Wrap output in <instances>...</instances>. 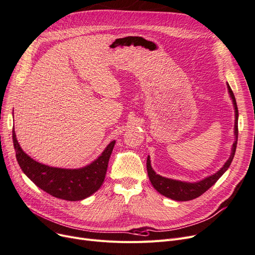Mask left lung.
I'll return each instance as SVG.
<instances>
[{
  "label": "left lung",
  "mask_w": 255,
  "mask_h": 255,
  "mask_svg": "<svg viewBox=\"0 0 255 255\" xmlns=\"http://www.w3.org/2000/svg\"><path fill=\"white\" fill-rule=\"evenodd\" d=\"M228 91L230 93V96L233 101V106L234 110H236V125H234V135H236V141L232 145V151H231V156L228 159V161L225 163L224 165L217 174L212 175L204 180H202L198 183H186V182H181L177 180H171L167 179L164 177H161L157 175L156 172L152 170L150 166V160L149 157H147L146 161V167H147V175L150 180V183L152 186L155 187V189L160 192L161 195L165 196L167 198H170L172 200L176 201H189L192 199H196L203 195L206 190H208L215 183L222 177V175L225 172L228 167L230 166L232 159L234 157V154H236V149H237V143H238V135H239V128H238V117H239V111H238V106H237V101L236 97H234V94L232 92V90L229 85H227Z\"/></svg>",
  "instance_id": "8db88e82"
}]
</instances>
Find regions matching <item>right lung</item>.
Returning <instances> with one entry per match:
<instances>
[{
    "mask_svg": "<svg viewBox=\"0 0 255 255\" xmlns=\"http://www.w3.org/2000/svg\"><path fill=\"white\" fill-rule=\"evenodd\" d=\"M12 139L16 160L24 174L49 195L67 201L84 200L100 188L115 145V141H112L103 154L86 167L64 169L44 165L25 154L16 140L14 128H12Z\"/></svg>",
    "mask_w": 255,
    "mask_h": 255,
    "instance_id": "add662e5",
    "label": "right lung"
}]
</instances>
